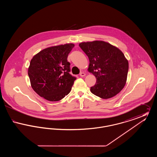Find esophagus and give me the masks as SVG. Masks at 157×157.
Instances as JSON below:
<instances>
[{
  "label": "esophagus",
  "instance_id": "obj_1",
  "mask_svg": "<svg viewBox=\"0 0 157 157\" xmlns=\"http://www.w3.org/2000/svg\"><path fill=\"white\" fill-rule=\"evenodd\" d=\"M85 72H81L80 73V74H79V75L81 76H82V77H83V76H85Z\"/></svg>",
  "mask_w": 157,
  "mask_h": 157
}]
</instances>
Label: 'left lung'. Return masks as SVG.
<instances>
[{
    "mask_svg": "<svg viewBox=\"0 0 157 157\" xmlns=\"http://www.w3.org/2000/svg\"><path fill=\"white\" fill-rule=\"evenodd\" d=\"M90 60L88 71L97 82L90 92L102 99L115 96L126 83L128 62L120 49L104 41L82 42L79 44Z\"/></svg>",
    "mask_w": 157,
    "mask_h": 157,
    "instance_id": "1",
    "label": "left lung"
}]
</instances>
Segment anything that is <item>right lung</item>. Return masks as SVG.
<instances>
[{
	"label": "right lung",
	"mask_w": 157,
	"mask_h": 157,
	"mask_svg": "<svg viewBox=\"0 0 157 157\" xmlns=\"http://www.w3.org/2000/svg\"><path fill=\"white\" fill-rule=\"evenodd\" d=\"M74 46L67 44L46 48L30 60V84L39 96L49 101H58L71 92L76 78L69 74L71 63L67 58Z\"/></svg>",
	"instance_id": "1"
}]
</instances>
